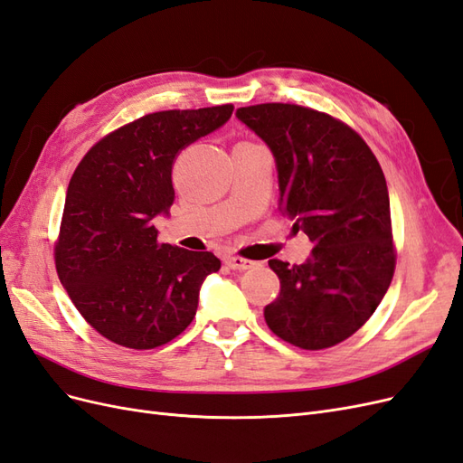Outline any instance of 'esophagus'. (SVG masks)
I'll list each match as a JSON object with an SVG mask.
<instances>
[{
    "label": "esophagus",
    "instance_id": "34e87169",
    "mask_svg": "<svg viewBox=\"0 0 463 463\" xmlns=\"http://www.w3.org/2000/svg\"><path fill=\"white\" fill-rule=\"evenodd\" d=\"M226 264L230 266V269H233V270H249V269H253V266H255L253 260L243 259V257H237V255L226 257Z\"/></svg>",
    "mask_w": 463,
    "mask_h": 463
}]
</instances>
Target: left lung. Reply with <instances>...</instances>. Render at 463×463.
<instances>
[{
  "mask_svg": "<svg viewBox=\"0 0 463 463\" xmlns=\"http://www.w3.org/2000/svg\"><path fill=\"white\" fill-rule=\"evenodd\" d=\"M270 146L279 210L315 245L303 264L272 259L278 298L269 328L301 349H326L355 334L383 301L396 269L388 187L369 145L347 123L298 104L235 111Z\"/></svg>",
  "mask_w": 463,
  "mask_h": 463,
  "instance_id": "left-lung-1",
  "label": "left lung"
}]
</instances>
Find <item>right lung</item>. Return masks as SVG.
<instances>
[{"mask_svg":"<svg viewBox=\"0 0 463 463\" xmlns=\"http://www.w3.org/2000/svg\"><path fill=\"white\" fill-rule=\"evenodd\" d=\"M233 106L164 109L98 141L67 187L55 270L89 325L129 349L160 347L197 313L220 259L158 241L154 216L174 204L179 152L232 118Z\"/></svg>","mask_w":463,"mask_h":463,"instance_id":"add662e5","label":"right lung"}]
</instances>
